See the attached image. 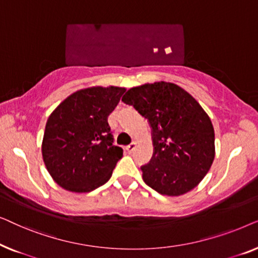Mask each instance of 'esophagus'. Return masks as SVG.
Masks as SVG:
<instances>
[{
    "mask_svg": "<svg viewBox=\"0 0 258 258\" xmlns=\"http://www.w3.org/2000/svg\"><path fill=\"white\" fill-rule=\"evenodd\" d=\"M135 147H136V143H135V142H132V143L129 144V146L125 147V150L128 151L129 154H132L133 151H134V149H135Z\"/></svg>",
    "mask_w": 258,
    "mask_h": 258,
    "instance_id": "esophagus-1",
    "label": "esophagus"
}]
</instances>
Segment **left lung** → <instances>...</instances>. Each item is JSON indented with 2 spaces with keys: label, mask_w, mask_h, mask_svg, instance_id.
Wrapping results in <instances>:
<instances>
[{
  "label": "left lung",
  "mask_w": 258,
  "mask_h": 258,
  "mask_svg": "<svg viewBox=\"0 0 258 258\" xmlns=\"http://www.w3.org/2000/svg\"><path fill=\"white\" fill-rule=\"evenodd\" d=\"M122 101L147 118L151 128L153 157L141 167L146 184L168 196L195 188L215 158L214 126L199 102L169 82L132 88Z\"/></svg>",
  "instance_id": "left-lung-1"
}]
</instances>
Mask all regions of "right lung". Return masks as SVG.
I'll list each match as a JSON object with an SVG mask.
<instances>
[{
	"label": "right lung",
	"instance_id": "1",
	"mask_svg": "<svg viewBox=\"0 0 258 258\" xmlns=\"http://www.w3.org/2000/svg\"><path fill=\"white\" fill-rule=\"evenodd\" d=\"M124 91L119 87L79 90L49 116L42 156L49 174L62 188L89 192L111 177L123 149L112 144L108 116Z\"/></svg>",
	"mask_w": 258,
	"mask_h": 258
}]
</instances>
